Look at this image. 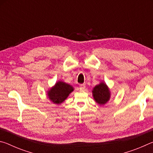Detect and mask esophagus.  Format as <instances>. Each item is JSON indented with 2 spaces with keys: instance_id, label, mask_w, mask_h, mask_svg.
<instances>
[{
  "instance_id": "obj_1",
  "label": "esophagus",
  "mask_w": 153,
  "mask_h": 153,
  "mask_svg": "<svg viewBox=\"0 0 153 153\" xmlns=\"http://www.w3.org/2000/svg\"><path fill=\"white\" fill-rule=\"evenodd\" d=\"M85 88H86V84H80V85H79V89H80V90H84Z\"/></svg>"
}]
</instances>
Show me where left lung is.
<instances>
[{
	"label": "left lung",
	"mask_w": 153,
	"mask_h": 153,
	"mask_svg": "<svg viewBox=\"0 0 153 153\" xmlns=\"http://www.w3.org/2000/svg\"><path fill=\"white\" fill-rule=\"evenodd\" d=\"M93 97L95 101L99 105H105L110 98V91L105 83L101 82L96 86L92 90Z\"/></svg>",
	"instance_id": "1"
}]
</instances>
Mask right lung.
Segmentation results:
<instances>
[{"label": "right lung", "instance_id": "obj_1", "mask_svg": "<svg viewBox=\"0 0 153 153\" xmlns=\"http://www.w3.org/2000/svg\"><path fill=\"white\" fill-rule=\"evenodd\" d=\"M73 90L74 88L69 84L63 82H58L48 92V96L52 102L59 105L63 102Z\"/></svg>", "mask_w": 153, "mask_h": 153}]
</instances>
